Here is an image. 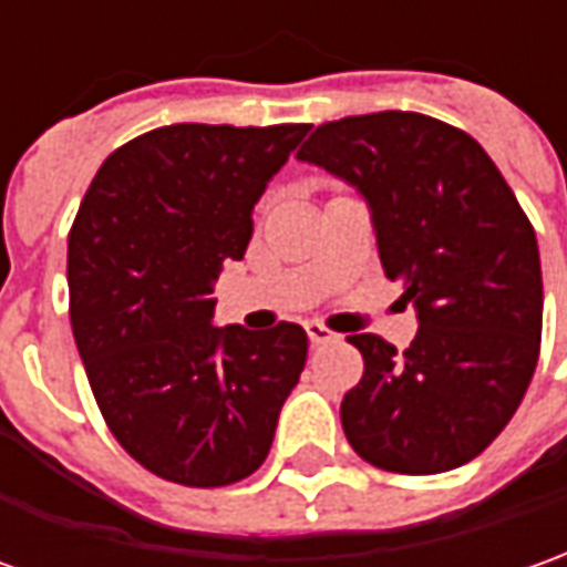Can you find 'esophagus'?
Here are the masks:
<instances>
[{
  "label": "esophagus",
  "mask_w": 567,
  "mask_h": 567,
  "mask_svg": "<svg viewBox=\"0 0 567 567\" xmlns=\"http://www.w3.org/2000/svg\"><path fill=\"white\" fill-rule=\"evenodd\" d=\"M303 329H307V338H310V344H313V348H319V344H329V341H334V338H338V334L329 332L322 322H307Z\"/></svg>",
  "instance_id": "1"
}]
</instances>
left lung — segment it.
<instances>
[{"label": "left lung", "instance_id": "left-lung-1", "mask_svg": "<svg viewBox=\"0 0 567 567\" xmlns=\"http://www.w3.org/2000/svg\"><path fill=\"white\" fill-rule=\"evenodd\" d=\"M298 161L360 192L384 276L419 319L403 353L379 334L348 338L365 360L341 403L350 446L400 475L472 462L509 425L540 353V251L525 210L475 138L413 111L322 123Z\"/></svg>", "mask_w": 567, "mask_h": 567}]
</instances>
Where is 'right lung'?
Listing matches in <instances>:
<instances>
[{
    "label": "right lung",
    "instance_id": "right-lung-1",
    "mask_svg": "<svg viewBox=\"0 0 567 567\" xmlns=\"http://www.w3.org/2000/svg\"><path fill=\"white\" fill-rule=\"evenodd\" d=\"M307 123H173L95 173L68 238L71 326L95 403L157 477L223 487L267 460L307 332L214 326V282L241 260L254 204Z\"/></svg>",
    "mask_w": 567,
    "mask_h": 567
}]
</instances>
